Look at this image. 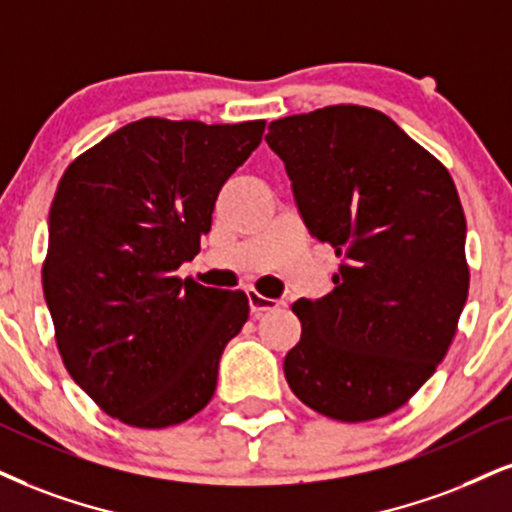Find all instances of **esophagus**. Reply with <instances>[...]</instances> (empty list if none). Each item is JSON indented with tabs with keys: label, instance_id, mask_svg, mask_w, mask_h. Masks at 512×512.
Instances as JSON below:
<instances>
[{
	"label": "esophagus",
	"instance_id": "1",
	"mask_svg": "<svg viewBox=\"0 0 512 512\" xmlns=\"http://www.w3.org/2000/svg\"><path fill=\"white\" fill-rule=\"evenodd\" d=\"M246 296H249V308H251V313H254V315H261L266 311H275V308L280 306V301L268 299V296H261L256 292V289H249Z\"/></svg>",
	"mask_w": 512,
	"mask_h": 512
}]
</instances>
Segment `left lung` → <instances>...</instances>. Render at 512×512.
<instances>
[{"instance_id": "obj_1", "label": "left lung", "mask_w": 512, "mask_h": 512, "mask_svg": "<svg viewBox=\"0 0 512 512\" xmlns=\"http://www.w3.org/2000/svg\"><path fill=\"white\" fill-rule=\"evenodd\" d=\"M308 232L342 256L334 289L299 299L285 377L308 408L394 413L444 361L468 301L465 216L449 170L382 111L325 106L268 125Z\"/></svg>"}]
</instances>
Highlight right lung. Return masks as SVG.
Instances as JSON below:
<instances>
[{
  "mask_svg": "<svg viewBox=\"0 0 512 512\" xmlns=\"http://www.w3.org/2000/svg\"><path fill=\"white\" fill-rule=\"evenodd\" d=\"M266 121L142 118L66 168L49 208L42 289L73 382L111 418L156 430L211 401L244 292L180 280L211 230L220 187Z\"/></svg>",
  "mask_w": 512,
  "mask_h": 512,
  "instance_id": "1",
  "label": "right lung"
}]
</instances>
